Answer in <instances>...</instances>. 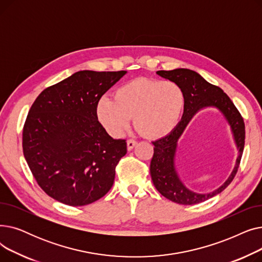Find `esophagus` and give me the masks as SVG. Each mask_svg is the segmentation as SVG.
I'll return each instance as SVG.
<instances>
[{
  "label": "esophagus",
  "mask_w": 262,
  "mask_h": 262,
  "mask_svg": "<svg viewBox=\"0 0 262 262\" xmlns=\"http://www.w3.org/2000/svg\"><path fill=\"white\" fill-rule=\"evenodd\" d=\"M136 145H137V141H135V140H133V139L127 140V149H128V150H132Z\"/></svg>",
  "instance_id": "1"
}]
</instances>
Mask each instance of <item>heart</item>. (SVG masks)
Segmentation results:
<instances>
[{
	"instance_id": "heart-1",
	"label": "heart",
	"mask_w": 262,
	"mask_h": 262,
	"mask_svg": "<svg viewBox=\"0 0 262 262\" xmlns=\"http://www.w3.org/2000/svg\"><path fill=\"white\" fill-rule=\"evenodd\" d=\"M114 98L103 96L95 105L96 120L114 137L123 135L134 118L146 138H162L180 123L185 106L184 91L176 82L143 77L120 86Z\"/></svg>"
}]
</instances>
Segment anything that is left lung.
<instances>
[{
    "mask_svg": "<svg viewBox=\"0 0 262 262\" xmlns=\"http://www.w3.org/2000/svg\"><path fill=\"white\" fill-rule=\"evenodd\" d=\"M159 76L180 85L185 94V106L182 120L167 136L153 142L154 155L150 161V176L159 193L168 200L182 205H194L207 201L221 192L236 176L242 157L245 139L243 118L228 95L217 86L202 77L198 72L189 69H174L171 71H157ZM213 106L220 110L231 126L234 141L238 149L235 168L226 183L208 194H198L187 188L181 182L174 167V156L178 140L189 121L200 110Z\"/></svg>",
    "mask_w": 262,
    "mask_h": 262,
    "instance_id": "1",
    "label": "left lung"
}]
</instances>
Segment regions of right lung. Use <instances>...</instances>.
Wrapping results in <instances>:
<instances>
[{
    "label": "right lung",
    "mask_w": 262,
    "mask_h": 262,
    "mask_svg": "<svg viewBox=\"0 0 262 262\" xmlns=\"http://www.w3.org/2000/svg\"><path fill=\"white\" fill-rule=\"evenodd\" d=\"M127 72L78 71L41 92L27 115L22 146L40 188L69 206L103 198L114 185L125 140L96 120L95 105Z\"/></svg>",
    "instance_id": "1"
}]
</instances>
